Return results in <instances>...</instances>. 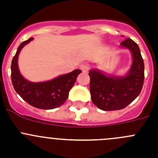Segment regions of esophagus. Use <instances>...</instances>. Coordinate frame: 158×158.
<instances>
[{
  "label": "esophagus",
  "mask_w": 158,
  "mask_h": 158,
  "mask_svg": "<svg viewBox=\"0 0 158 158\" xmlns=\"http://www.w3.org/2000/svg\"><path fill=\"white\" fill-rule=\"evenodd\" d=\"M80 68H81V69L83 71V72H88V71H89V65H88V64H86V63L81 64V66H80Z\"/></svg>",
  "instance_id": "1"
}]
</instances>
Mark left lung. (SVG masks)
<instances>
[{"label": "left lung", "mask_w": 158, "mask_h": 158, "mask_svg": "<svg viewBox=\"0 0 158 158\" xmlns=\"http://www.w3.org/2000/svg\"><path fill=\"white\" fill-rule=\"evenodd\" d=\"M120 46L129 49L133 58L126 76H106L97 69H91L89 73L92 101L103 111H115L126 107L140 94L144 83V62L138 44L127 39Z\"/></svg>", "instance_id": "8db88e82"}]
</instances>
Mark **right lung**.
<instances>
[{
	"label": "right lung",
	"instance_id": "add662e5",
	"mask_svg": "<svg viewBox=\"0 0 158 158\" xmlns=\"http://www.w3.org/2000/svg\"><path fill=\"white\" fill-rule=\"evenodd\" d=\"M33 38L23 42L19 46L11 65V78L14 89L23 100L30 105L40 109H54L66 101L69 92L74 85L81 69H75L67 74L61 75L51 81L31 82L26 80L19 73L18 56L23 47Z\"/></svg>",
	"mask_w": 158,
	"mask_h": 158
}]
</instances>
